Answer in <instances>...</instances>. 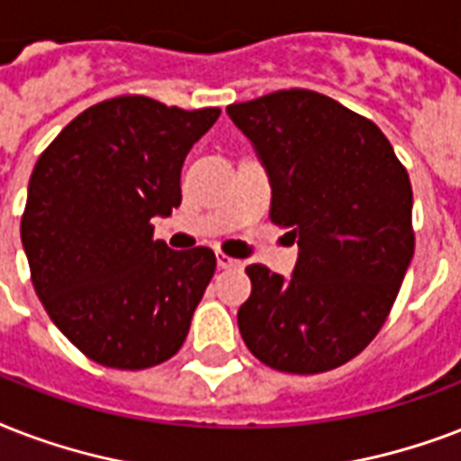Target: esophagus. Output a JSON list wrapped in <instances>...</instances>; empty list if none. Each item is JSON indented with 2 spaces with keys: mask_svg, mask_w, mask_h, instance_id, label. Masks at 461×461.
<instances>
[{
  "mask_svg": "<svg viewBox=\"0 0 461 461\" xmlns=\"http://www.w3.org/2000/svg\"><path fill=\"white\" fill-rule=\"evenodd\" d=\"M216 262H219L221 269H240L242 267L240 259H233V257L223 255V252H219V255H216Z\"/></svg>",
  "mask_w": 461,
  "mask_h": 461,
  "instance_id": "obj_1",
  "label": "esophagus"
}]
</instances>
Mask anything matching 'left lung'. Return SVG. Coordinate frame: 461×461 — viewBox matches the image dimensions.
Masks as SVG:
<instances>
[{
    "instance_id": "1",
    "label": "left lung",
    "mask_w": 461,
    "mask_h": 461,
    "mask_svg": "<svg viewBox=\"0 0 461 461\" xmlns=\"http://www.w3.org/2000/svg\"><path fill=\"white\" fill-rule=\"evenodd\" d=\"M271 182L269 219L298 240L294 276L249 264L238 310L264 366L317 375L344 366L383 330L413 257L411 180L373 120L330 95L288 88L233 103Z\"/></svg>"
}]
</instances>
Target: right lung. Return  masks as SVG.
<instances>
[{
    "label": "right lung",
    "mask_w": 461,
    "mask_h": 461,
    "mask_svg": "<svg viewBox=\"0 0 461 461\" xmlns=\"http://www.w3.org/2000/svg\"><path fill=\"white\" fill-rule=\"evenodd\" d=\"M219 108L149 95L95 103L35 163L21 242L57 330L95 363L144 370L185 344L216 257L153 240V216L180 206V170Z\"/></svg>",
    "instance_id": "add662e5"
}]
</instances>
